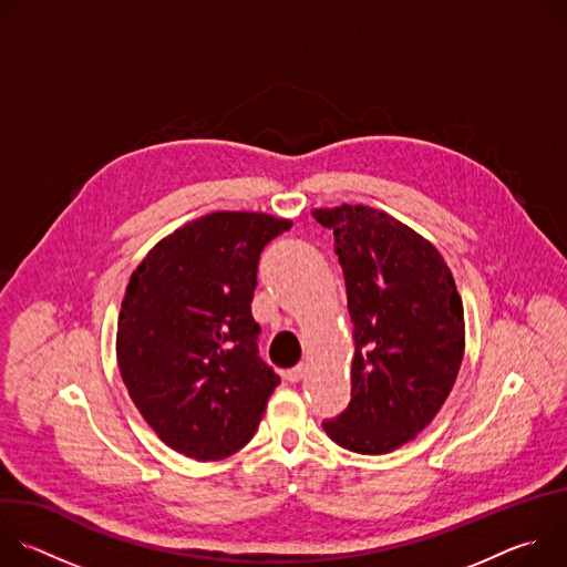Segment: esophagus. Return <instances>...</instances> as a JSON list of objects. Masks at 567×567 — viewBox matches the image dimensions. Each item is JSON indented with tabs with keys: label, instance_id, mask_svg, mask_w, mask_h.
Returning a JSON list of instances; mask_svg holds the SVG:
<instances>
[{
	"label": "esophagus",
	"instance_id": "34e87169",
	"mask_svg": "<svg viewBox=\"0 0 567 567\" xmlns=\"http://www.w3.org/2000/svg\"><path fill=\"white\" fill-rule=\"evenodd\" d=\"M305 372H307L305 365H296V368H291V370L285 372V379H287L289 383H298V381L305 377Z\"/></svg>",
	"mask_w": 567,
	"mask_h": 567
}]
</instances>
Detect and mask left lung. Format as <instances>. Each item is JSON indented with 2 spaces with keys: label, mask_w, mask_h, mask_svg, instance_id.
I'll return each instance as SVG.
<instances>
[{
  "label": "left lung",
  "mask_w": 567,
  "mask_h": 567,
  "mask_svg": "<svg viewBox=\"0 0 567 567\" xmlns=\"http://www.w3.org/2000/svg\"><path fill=\"white\" fill-rule=\"evenodd\" d=\"M334 233L352 318L350 406L322 422L343 449L381 455L422 433L446 401L464 357V307L429 239L383 210H313Z\"/></svg>",
  "instance_id": "obj_1"
}]
</instances>
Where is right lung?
I'll list each match as a JSON object with an SVG mask.
<instances>
[{"label":"right lung","mask_w":567,"mask_h":567,"mask_svg":"<svg viewBox=\"0 0 567 567\" xmlns=\"http://www.w3.org/2000/svg\"><path fill=\"white\" fill-rule=\"evenodd\" d=\"M289 228L265 213H210L161 239L130 278L118 370L143 420L177 453L228 457L262 420L280 377L258 352L251 300L262 249Z\"/></svg>","instance_id":"right-lung-1"}]
</instances>
